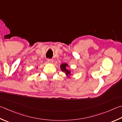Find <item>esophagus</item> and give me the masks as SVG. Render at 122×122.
<instances>
[{"mask_svg": "<svg viewBox=\"0 0 122 122\" xmlns=\"http://www.w3.org/2000/svg\"><path fill=\"white\" fill-rule=\"evenodd\" d=\"M47 61L49 63H52L53 62V59H47Z\"/></svg>", "mask_w": 122, "mask_h": 122, "instance_id": "esophagus-1", "label": "esophagus"}]
</instances>
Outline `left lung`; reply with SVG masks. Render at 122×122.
Here are the masks:
<instances>
[{"label":"left lung","instance_id":"obj_1","mask_svg":"<svg viewBox=\"0 0 122 122\" xmlns=\"http://www.w3.org/2000/svg\"><path fill=\"white\" fill-rule=\"evenodd\" d=\"M68 66V65L66 63H62L60 65V68H61L62 71L65 72L66 75V76L68 77H69L70 75H71V72H70V71L68 70V69H66V67H67Z\"/></svg>","mask_w":122,"mask_h":122}]
</instances>
